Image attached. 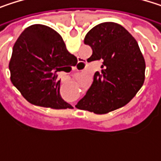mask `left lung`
<instances>
[{"instance_id":"1","label":"left lung","mask_w":161,"mask_h":161,"mask_svg":"<svg viewBox=\"0 0 161 161\" xmlns=\"http://www.w3.org/2000/svg\"><path fill=\"white\" fill-rule=\"evenodd\" d=\"M84 43L92 49L90 61H102V72L95 73L75 107L106 114L124 106L145 82V58L137 41L121 25L104 22L92 28Z\"/></svg>"}]
</instances>
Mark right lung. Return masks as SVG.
Listing matches in <instances>:
<instances>
[{"instance_id": "1", "label": "right lung", "mask_w": 161, "mask_h": 161, "mask_svg": "<svg viewBox=\"0 0 161 161\" xmlns=\"http://www.w3.org/2000/svg\"><path fill=\"white\" fill-rule=\"evenodd\" d=\"M76 61L56 31L41 24L31 25L14 45L9 62L10 79L32 104L53 109L72 108L60 96L58 73L66 72Z\"/></svg>"}]
</instances>
